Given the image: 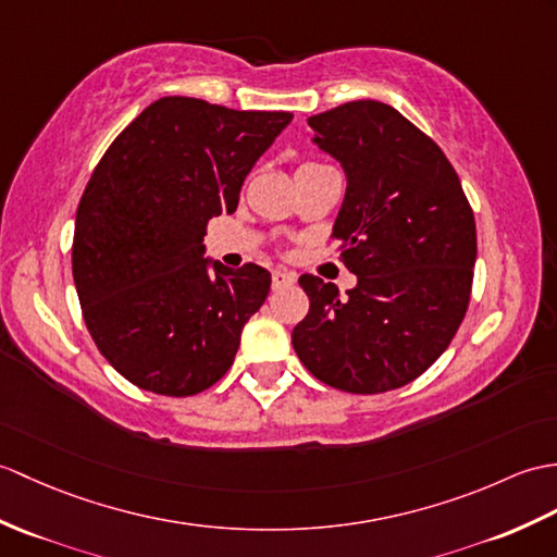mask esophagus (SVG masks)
<instances>
[{
  "mask_svg": "<svg viewBox=\"0 0 557 557\" xmlns=\"http://www.w3.org/2000/svg\"><path fill=\"white\" fill-rule=\"evenodd\" d=\"M296 282L294 273H287V270H275L273 273V289H284V287H292Z\"/></svg>",
  "mask_w": 557,
  "mask_h": 557,
  "instance_id": "obj_1",
  "label": "esophagus"
}]
</instances>
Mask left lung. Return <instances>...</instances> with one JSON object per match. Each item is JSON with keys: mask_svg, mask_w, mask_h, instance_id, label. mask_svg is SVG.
<instances>
[{"mask_svg": "<svg viewBox=\"0 0 557 557\" xmlns=\"http://www.w3.org/2000/svg\"><path fill=\"white\" fill-rule=\"evenodd\" d=\"M308 125L346 173L332 237L358 282L339 296L332 282L299 277L310 310L294 351L334 389L392 392L456 337L472 292L474 215L444 151L389 103L348 101Z\"/></svg>", "mask_w": 557, "mask_h": 557, "instance_id": "1", "label": "left lung"}]
</instances>
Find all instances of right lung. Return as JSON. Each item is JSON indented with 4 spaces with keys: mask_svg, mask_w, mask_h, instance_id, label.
Masks as SVG:
<instances>
[{
    "mask_svg": "<svg viewBox=\"0 0 557 557\" xmlns=\"http://www.w3.org/2000/svg\"><path fill=\"white\" fill-rule=\"evenodd\" d=\"M292 119L163 97L95 168L75 213L73 280L101 356L139 389L191 396L230 370L270 273L203 258L206 225L235 213L244 177Z\"/></svg>",
    "mask_w": 557,
    "mask_h": 557,
    "instance_id": "add662e5",
    "label": "right lung"
}]
</instances>
